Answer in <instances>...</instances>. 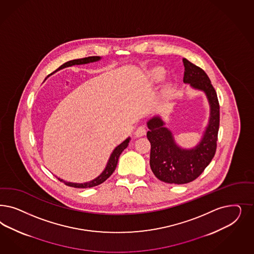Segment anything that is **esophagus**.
I'll use <instances>...</instances> for the list:
<instances>
[{"mask_svg":"<svg viewBox=\"0 0 254 254\" xmlns=\"http://www.w3.org/2000/svg\"><path fill=\"white\" fill-rule=\"evenodd\" d=\"M146 132H147V129H146V127H145L144 125H141V126H138V127H137V129H136L135 131H134V136H135V137L143 136V135H145V134H146Z\"/></svg>","mask_w":254,"mask_h":254,"instance_id":"obj_1","label":"esophagus"}]
</instances>
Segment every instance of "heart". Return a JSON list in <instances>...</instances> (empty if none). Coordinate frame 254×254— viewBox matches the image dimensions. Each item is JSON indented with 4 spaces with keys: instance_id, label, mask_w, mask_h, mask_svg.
Returning <instances> with one entry per match:
<instances>
[{
    "instance_id": "heart-1",
    "label": "heart",
    "mask_w": 254,
    "mask_h": 254,
    "mask_svg": "<svg viewBox=\"0 0 254 254\" xmlns=\"http://www.w3.org/2000/svg\"><path fill=\"white\" fill-rule=\"evenodd\" d=\"M152 76H153V78L155 79L156 81H161V80H163L164 76V70H162V69H160V68L155 69V70L152 72Z\"/></svg>"
}]
</instances>
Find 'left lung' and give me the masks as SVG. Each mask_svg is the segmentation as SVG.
Here are the masks:
<instances>
[{
    "mask_svg": "<svg viewBox=\"0 0 254 254\" xmlns=\"http://www.w3.org/2000/svg\"><path fill=\"white\" fill-rule=\"evenodd\" d=\"M184 64L183 81L204 90L210 105V119L204 136L192 149H181L176 145L172 132L164 127L163 121L156 117L147 123V139L150 142V168L156 178L165 183L185 184L204 172L216 153L220 127V105L217 92L205 71L189 62Z\"/></svg>",
    "mask_w": 254,
    "mask_h": 254,
    "instance_id": "8db88e82",
    "label": "left lung"
}]
</instances>
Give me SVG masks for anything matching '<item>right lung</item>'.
Masks as SVG:
<instances>
[{"label": "right lung", "instance_id": "add662e5", "mask_svg": "<svg viewBox=\"0 0 254 254\" xmlns=\"http://www.w3.org/2000/svg\"><path fill=\"white\" fill-rule=\"evenodd\" d=\"M100 60V57L98 56H91V57L82 58V59H76V60H73V61H69L65 64H64L63 65L60 66L58 68L56 71L60 70V69H63V68H65L68 66L74 65V64H89V63H92V62H96ZM55 71V72H56ZM130 141V138L123 141V143L121 145H119L118 147H116L114 149V151L112 152V154L109 158V161L107 163V167L106 169L104 170V172L102 173L100 176H99L97 179L90 181V182H86V183H72V182H65L61 179H58L60 181H63L64 182L66 185L70 186V187H74V188H90V187H94V186H97L99 184L103 183L104 181L106 180L112 175V173L114 172L115 169H116V166L118 164V161H119V158L120 155L122 154L123 150L127 147L128 146V143Z\"/></svg>", "mask_w": 254, "mask_h": 254}]
</instances>
